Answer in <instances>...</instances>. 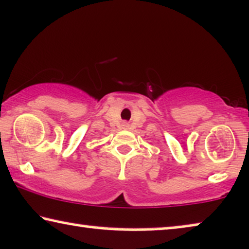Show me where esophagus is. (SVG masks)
<instances>
[{
  "label": "esophagus",
  "mask_w": 249,
  "mask_h": 249,
  "mask_svg": "<svg viewBox=\"0 0 249 249\" xmlns=\"http://www.w3.org/2000/svg\"><path fill=\"white\" fill-rule=\"evenodd\" d=\"M122 127H124V128H128L129 124H122Z\"/></svg>",
  "instance_id": "esophagus-1"
}]
</instances>
